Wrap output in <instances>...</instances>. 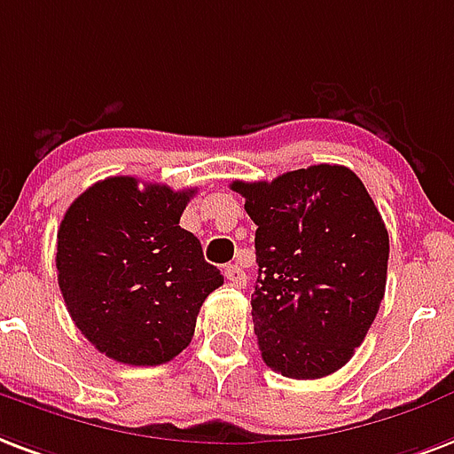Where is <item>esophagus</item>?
Returning a JSON list of instances; mask_svg holds the SVG:
<instances>
[{
    "mask_svg": "<svg viewBox=\"0 0 454 454\" xmlns=\"http://www.w3.org/2000/svg\"><path fill=\"white\" fill-rule=\"evenodd\" d=\"M223 276H226L228 281L233 283V286H245V283H247V276H245V271H242L238 264L223 266Z\"/></svg>",
    "mask_w": 454,
    "mask_h": 454,
    "instance_id": "esophagus-1",
    "label": "esophagus"
}]
</instances>
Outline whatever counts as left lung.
I'll list each match as a JSON object with an SVG mask.
<instances>
[{
    "label": "left lung",
    "instance_id": "left-lung-1",
    "mask_svg": "<svg viewBox=\"0 0 454 454\" xmlns=\"http://www.w3.org/2000/svg\"><path fill=\"white\" fill-rule=\"evenodd\" d=\"M231 188L257 223L252 321L262 359L288 379L338 372L386 293L388 231L364 183L348 166L319 164Z\"/></svg>",
    "mask_w": 454,
    "mask_h": 454
}]
</instances>
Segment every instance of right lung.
Here are the masks:
<instances>
[{
    "instance_id": "obj_1",
    "label": "right lung",
    "mask_w": 454,
    "mask_h": 454,
    "mask_svg": "<svg viewBox=\"0 0 454 454\" xmlns=\"http://www.w3.org/2000/svg\"><path fill=\"white\" fill-rule=\"evenodd\" d=\"M195 190L112 176L66 209L57 233L66 309L97 350L121 364L171 362L192 340L200 307L223 286L181 228Z\"/></svg>"
}]
</instances>
